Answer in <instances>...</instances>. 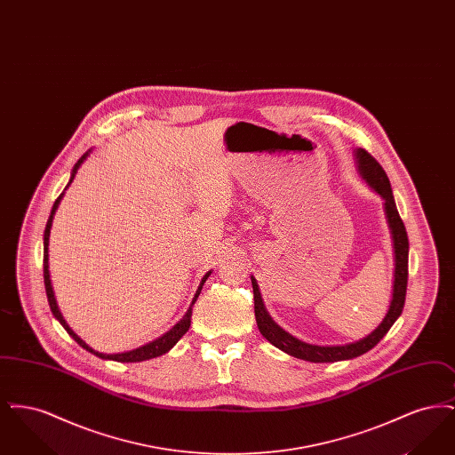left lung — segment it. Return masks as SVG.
<instances>
[{"instance_id": "1", "label": "left lung", "mask_w": 455, "mask_h": 455, "mask_svg": "<svg viewBox=\"0 0 455 455\" xmlns=\"http://www.w3.org/2000/svg\"><path fill=\"white\" fill-rule=\"evenodd\" d=\"M356 164L358 171L362 177L367 180L368 184L384 197V206H386V215L389 221L390 234H392V242H394V256H395V267H394V290H392V300H390L389 312L384 317L382 324L379 325L371 334L367 338L345 345V347H315L303 343L300 339L293 338L286 331H283L280 325L276 324L269 314L264 308V303L260 299L259 286L251 276L252 280V290H254V312H256V323L259 327L260 334L273 345L280 347L284 353L302 358L307 362L314 363H327V362H339V360H351L356 358L363 353L370 351L375 347L387 332H389L392 324L397 321V317L403 314L404 308V300H406V288H408V252H410V242H408V234L403 220L399 217L392 189H390L389 177L382 165L363 148H358L356 153Z\"/></svg>"}]
</instances>
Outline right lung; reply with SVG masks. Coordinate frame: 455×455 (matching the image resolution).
<instances>
[{"instance_id":"right-lung-1","label":"right lung","mask_w":455,"mask_h":455,"mask_svg":"<svg viewBox=\"0 0 455 455\" xmlns=\"http://www.w3.org/2000/svg\"><path fill=\"white\" fill-rule=\"evenodd\" d=\"M88 152L75 164V167H73V172H71V179H69V182H68V186L73 182V177H75V173L78 171V167L84 164V160L87 158ZM66 186V188H68ZM63 196L65 193H61L60 197L54 201V204H52V210H51V215H49V220H47V223H45V230H44V284H45V295H47V302H49V307H51V312L54 314V317L61 323V325L65 327L66 332L80 345L82 347H85L87 351L90 353H93L95 356H99V358H108V360H116V362H123V363H136V362H143V360H150V358H156V356H160V355H164V353H167L171 347L188 332V329H189V325H191V315H193V305H195L196 299L199 297V293H201V288H203V284L204 282L208 280V276L212 275V271L210 273H206L204 276H203V280L199 283V288H197V291H196L195 299H193V303H191V307H189V310L186 312V315L177 323V324L173 325L172 329L169 331V332H165L162 338H158V339H155L152 343H148V345H145V347H136V349H132V351H126V353H117V355H104V353H99V351H95V349H92V347H88L85 341H82L73 331H71V327L66 324L65 319H63V315H61V312H60V308H58V305H56V299H54V293H52V286H51V280H49V266H47V245H49V234H51V225H52V218H54V213H56V210H58V206H60V201L63 199Z\"/></svg>"}]
</instances>
